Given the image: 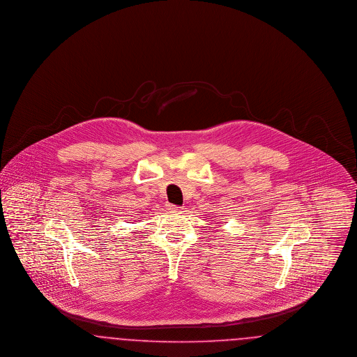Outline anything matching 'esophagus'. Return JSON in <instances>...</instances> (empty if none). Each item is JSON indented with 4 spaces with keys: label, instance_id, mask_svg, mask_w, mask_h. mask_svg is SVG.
<instances>
[{
    "label": "esophagus",
    "instance_id": "esophagus-1",
    "mask_svg": "<svg viewBox=\"0 0 357 357\" xmlns=\"http://www.w3.org/2000/svg\"><path fill=\"white\" fill-rule=\"evenodd\" d=\"M167 210H170V211H181L182 207L181 206H175V204H167Z\"/></svg>",
    "mask_w": 357,
    "mask_h": 357
}]
</instances>
